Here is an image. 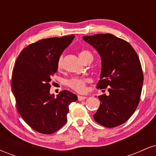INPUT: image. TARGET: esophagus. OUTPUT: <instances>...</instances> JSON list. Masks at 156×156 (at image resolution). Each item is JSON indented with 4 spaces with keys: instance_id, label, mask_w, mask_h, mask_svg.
<instances>
[{
    "instance_id": "obj_1",
    "label": "esophagus",
    "mask_w": 156,
    "mask_h": 156,
    "mask_svg": "<svg viewBox=\"0 0 156 156\" xmlns=\"http://www.w3.org/2000/svg\"><path fill=\"white\" fill-rule=\"evenodd\" d=\"M87 97H85V96H80V95H78V100L79 101H83V100H85V99H87Z\"/></svg>"
}]
</instances>
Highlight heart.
I'll return each mask as SVG.
<instances>
[{
    "mask_svg": "<svg viewBox=\"0 0 156 156\" xmlns=\"http://www.w3.org/2000/svg\"><path fill=\"white\" fill-rule=\"evenodd\" d=\"M79 57L80 58V59L83 61V62L88 58H93V55L92 53L89 51H87V50H83V51H80L79 53ZM62 60H63L62 57H60L58 58L57 67H58V69H59L62 67ZM89 82H90V79L89 78H78V77H76V78H73L69 80H67V85L70 88H72L75 91H76V92H83L86 90L87 83H89Z\"/></svg>",
    "mask_w": 156,
    "mask_h": 156,
    "instance_id": "b5f03b06",
    "label": "heart"
}]
</instances>
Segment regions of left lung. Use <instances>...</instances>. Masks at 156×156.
<instances>
[{"label":"left lung","instance_id":"1","mask_svg":"<svg viewBox=\"0 0 156 156\" xmlns=\"http://www.w3.org/2000/svg\"><path fill=\"white\" fill-rule=\"evenodd\" d=\"M83 39L101 55L97 88H107L109 92L98 96L101 105L93 117L100 125L114 128L133 115L140 101L144 81L140 61L128 42L111 34L83 36Z\"/></svg>","mask_w":156,"mask_h":156}]
</instances>
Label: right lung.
I'll list each match as a JSON object with an SVG mask.
<instances>
[{
	"label": "right lung",
	"instance_id": "obj_1",
	"mask_svg": "<svg viewBox=\"0 0 156 156\" xmlns=\"http://www.w3.org/2000/svg\"><path fill=\"white\" fill-rule=\"evenodd\" d=\"M75 36L41 39L25 48L12 71V89L17 109L23 120L36 131L51 134L67 122L69 105L76 94L64 90L50 94L51 77L57 72L58 58Z\"/></svg>",
	"mask_w": 156,
	"mask_h": 156
}]
</instances>
